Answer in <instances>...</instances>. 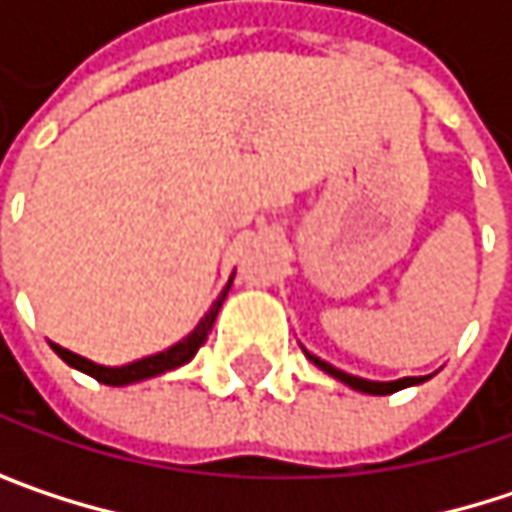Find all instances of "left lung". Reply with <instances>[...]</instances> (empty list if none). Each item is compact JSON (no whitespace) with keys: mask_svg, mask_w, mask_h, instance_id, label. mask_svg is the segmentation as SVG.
<instances>
[{"mask_svg":"<svg viewBox=\"0 0 512 512\" xmlns=\"http://www.w3.org/2000/svg\"><path fill=\"white\" fill-rule=\"evenodd\" d=\"M305 356L311 358L320 370H326L329 376L341 379L344 385H350V388H356V391H364V394H394V391H400V388H409V385H418V382L430 379V376H403V379H394V382H373V379H361V376H353V373H344V370L332 367L329 361L311 356L308 350H305Z\"/></svg>","mask_w":512,"mask_h":512,"instance_id":"8db88e82","label":"left lung"}]
</instances>
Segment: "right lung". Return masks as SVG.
I'll return each mask as SVG.
<instances>
[{
	"mask_svg": "<svg viewBox=\"0 0 512 512\" xmlns=\"http://www.w3.org/2000/svg\"><path fill=\"white\" fill-rule=\"evenodd\" d=\"M231 281H234V275H231ZM231 281H228L225 290L216 296V302H213L210 311L201 317V323H198L183 341H177L174 347H168V350H162V353H156V356L130 361V364H124V367H106V364H94V361H88V358L76 356V353H70V350H64V347H58V344H52V350L64 358L70 367H76V370L94 376V379L103 382V385H130V382H139V379L159 376V373H165V370H174V367L192 361V356H195L198 347L207 341V335H210V329H213V323H216V314H219V308H222V302H225V296H228V290H231Z\"/></svg>",
	"mask_w": 512,
	"mask_h": 512,
	"instance_id": "right-lung-1",
	"label": "right lung"
}]
</instances>
